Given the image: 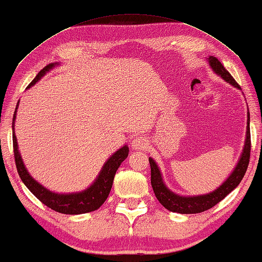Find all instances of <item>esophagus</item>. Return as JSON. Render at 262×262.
<instances>
[{
	"label": "esophagus",
	"instance_id": "1",
	"mask_svg": "<svg viewBox=\"0 0 262 262\" xmlns=\"http://www.w3.org/2000/svg\"><path fill=\"white\" fill-rule=\"evenodd\" d=\"M147 140L144 138V137H136V138L132 140V147L135 149H144L147 147Z\"/></svg>",
	"mask_w": 262,
	"mask_h": 262
}]
</instances>
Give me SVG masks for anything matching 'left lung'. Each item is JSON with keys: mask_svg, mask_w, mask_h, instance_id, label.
<instances>
[{"mask_svg": "<svg viewBox=\"0 0 262 262\" xmlns=\"http://www.w3.org/2000/svg\"><path fill=\"white\" fill-rule=\"evenodd\" d=\"M209 65L215 71L218 75H221L225 81H228L232 85L237 88H240L232 75L225 70L224 66L222 65L220 60L215 57H209ZM250 156H251V132H250V113H248V122H247V134H246V141L245 146H244V151L240 160L238 162L237 167H235L232 174L230 175L228 180L222 184V186L216 189L215 191L210 192L207 195L201 196H192V197H183L175 195L169 189H167L165 183L162 182V178L160 174V170L158 168L152 158H149V166H151V184L153 188L154 194H156L157 199L159 202L164 205V207L169 210L171 212H179V213H199L203 212L205 210L211 209L215 207L217 203L224 199L226 195H229L235 187L238 186L242 181L244 175H245L248 164H250Z\"/></svg>", "mask_w": 262, "mask_h": 262, "instance_id": "8db88e82", "label": "left lung"}]
</instances>
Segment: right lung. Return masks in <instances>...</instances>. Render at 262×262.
Listing matches in <instances>:
<instances>
[{"label":"right lung","mask_w":262,"mask_h":262,"mask_svg":"<svg viewBox=\"0 0 262 262\" xmlns=\"http://www.w3.org/2000/svg\"><path fill=\"white\" fill-rule=\"evenodd\" d=\"M54 65L45 66L42 70L38 73V75L32 80V82L28 85V88L31 87L39 80L47 71H50ZM18 106V104H17ZM16 106V110H17ZM16 110L12 118V146H14V156L16 168L18 171L19 178L22 179L25 186L32 194L40 201L42 204L46 207L54 210V211L65 213V215H80V213L92 212L94 210H97L101 205L105 202L106 197L109 196V192L113 187L114 178L118 167L121 166L122 162L126 159L128 154V147L123 146L121 149H118L114 156L110 157V159L105 162L103 166L100 175L96 179L88 189L81 192H75V194H55L50 190H47L41 184L38 183L36 180L31 178V175L28 173L27 168L20 158V154L17 148V139L15 136V118H16Z\"/></svg>","instance_id":"1"}]
</instances>
